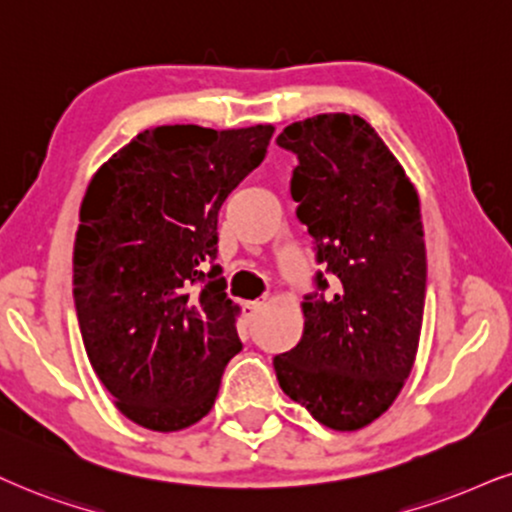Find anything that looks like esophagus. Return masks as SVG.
Instances as JSON below:
<instances>
[{
  "label": "esophagus",
  "mask_w": 512,
  "mask_h": 512,
  "mask_svg": "<svg viewBox=\"0 0 512 512\" xmlns=\"http://www.w3.org/2000/svg\"><path fill=\"white\" fill-rule=\"evenodd\" d=\"M244 308H246V315H249V318H256V315L266 308V304H263V301H249Z\"/></svg>",
  "instance_id": "34e87169"
}]
</instances>
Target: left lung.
Listing matches in <instances>:
<instances>
[{
    "label": "left lung",
    "instance_id": "8db88e82",
    "mask_svg": "<svg viewBox=\"0 0 512 512\" xmlns=\"http://www.w3.org/2000/svg\"><path fill=\"white\" fill-rule=\"evenodd\" d=\"M294 151L296 218L313 237L318 292L301 304L304 334L275 356L277 382L320 425H370L406 384L420 344L427 254L420 199L406 170L361 116L320 113L277 137Z\"/></svg>",
    "mask_w": 512,
    "mask_h": 512
}]
</instances>
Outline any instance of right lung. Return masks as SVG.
<instances>
[{"mask_svg": "<svg viewBox=\"0 0 512 512\" xmlns=\"http://www.w3.org/2000/svg\"><path fill=\"white\" fill-rule=\"evenodd\" d=\"M273 125L144 130L94 173L80 206L73 296L82 344L125 418L178 432L213 408L242 351L218 211L261 166Z\"/></svg>", "mask_w": 512, "mask_h": 512, "instance_id": "right-lung-1", "label": "right lung"}]
</instances>
